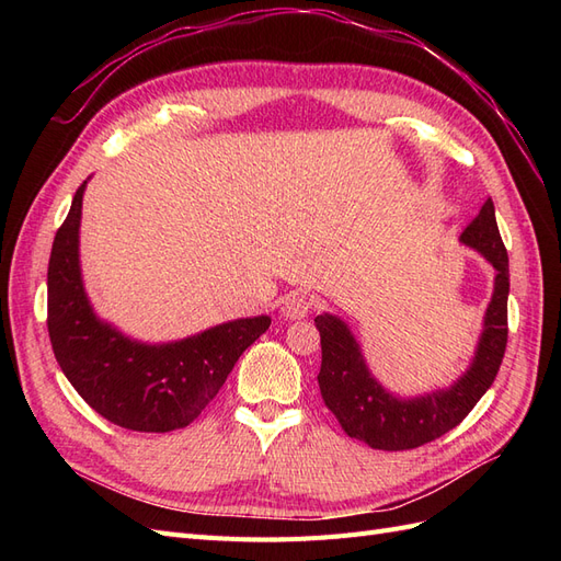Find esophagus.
<instances>
[{
    "label": "esophagus",
    "mask_w": 561,
    "mask_h": 561,
    "mask_svg": "<svg viewBox=\"0 0 561 561\" xmlns=\"http://www.w3.org/2000/svg\"><path fill=\"white\" fill-rule=\"evenodd\" d=\"M311 313V297L295 293L285 299L283 304V316L290 318V320H301Z\"/></svg>",
    "instance_id": "esophagus-1"
}]
</instances>
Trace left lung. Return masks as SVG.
I'll return each mask as SVG.
<instances>
[{
	"label": "left lung",
	"instance_id": "1",
	"mask_svg": "<svg viewBox=\"0 0 561 561\" xmlns=\"http://www.w3.org/2000/svg\"><path fill=\"white\" fill-rule=\"evenodd\" d=\"M461 243L478 250L496 268L494 295L484 313V328L470 367L449 388L426 396L400 398L371 377L348 325L336 316L316 318L322 363L318 386L328 410L348 437L363 439L371 449H414L449 433L461 423L494 383L507 344V293L511 271L501 241L494 201L486 198L478 217L461 233Z\"/></svg>",
	"mask_w": 561,
	"mask_h": 561
}]
</instances>
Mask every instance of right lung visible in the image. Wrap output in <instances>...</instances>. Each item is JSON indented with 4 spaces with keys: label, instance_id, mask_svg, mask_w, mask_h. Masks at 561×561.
Returning <instances> with one entry per match:
<instances>
[{
    "label": "right lung",
    "instance_id": "obj_1",
    "mask_svg": "<svg viewBox=\"0 0 561 561\" xmlns=\"http://www.w3.org/2000/svg\"><path fill=\"white\" fill-rule=\"evenodd\" d=\"M89 182V180H87ZM83 182L48 260V336L56 360L93 410L138 433L184 428L219 393L243 351L271 325L239 318L171 344H142L93 313L79 266Z\"/></svg>",
    "mask_w": 561,
    "mask_h": 561
}]
</instances>
